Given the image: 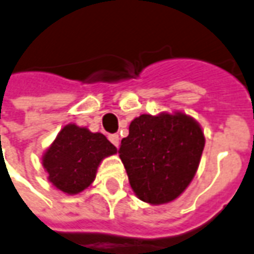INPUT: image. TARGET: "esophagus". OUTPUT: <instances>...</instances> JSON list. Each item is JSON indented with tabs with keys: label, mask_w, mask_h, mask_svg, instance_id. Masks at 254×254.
Returning a JSON list of instances; mask_svg holds the SVG:
<instances>
[{
	"label": "esophagus",
	"mask_w": 254,
	"mask_h": 254,
	"mask_svg": "<svg viewBox=\"0 0 254 254\" xmlns=\"http://www.w3.org/2000/svg\"><path fill=\"white\" fill-rule=\"evenodd\" d=\"M109 140H110V142H112L113 145H120V136H118V134H110V136H109Z\"/></svg>",
	"instance_id": "obj_1"
}]
</instances>
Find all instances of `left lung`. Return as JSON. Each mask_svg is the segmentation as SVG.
Instances as JSON below:
<instances>
[{
    "label": "left lung",
    "mask_w": 254,
    "mask_h": 254,
    "mask_svg": "<svg viewBox=\"0 0 254 254\" xmlns=\"http://www.w3.org/2000/svg\"><path fill=\"white\" fill-rule=\"evenodd\" d=\"M204 142L199 122L183 112L134 118L118 153L137 198L153 206L179 198L198 171Z\"/></svg>",
    "instance_id": "obj_1"
}]
</instances>
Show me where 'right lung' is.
Returning a JSON list of instances; mask_svg holds the SVG:
<instances>
[{
    "mask_svg": "<svg viewBox=\"0 0 254 254\" xmlns=\"http://www.w3.org/2000/svg\"><path fill=\"white\" fill-rule=\"evenodd\" d=\"M116 153L117 148L102 133L67 124L44 151L41 165L56 190L76 195L93 185L103 159Z\"/></svg>",
    "mask_w": 254,
    "mask_h": 254,
    "instance_id": "obj_1",
    "label": "right lung"
}]
</instances>
